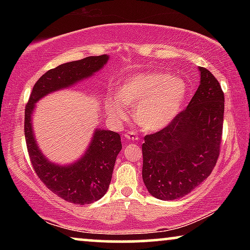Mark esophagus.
<instances>
[{"instance_id":"1","label":"esophagus","mask_w":250,"mask_h":250,"mask_svg":"<svg viewBox=\"0 0 250 250\" xmlns=\"http://www.w3.org/2000/svg\"><path fill=\"white\" fill-rule=\"evenodd\" d=\"M124 138L126 140H133V141L135 140V141H136V140H139V135H138V133L134 132V131H129L127 133H125Z\"/></svg>"}]
</instances>
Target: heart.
I'll use <instances>...</instances> for the list:
<instances>
[{
	"label": "heart",
	"instance_id": "heart-1",
	"mask_svg": "<svg viewBox=\"0 0 250 250\" xmlns=\"http://www.w3.org/2000/svg\"><path fill=\"white\" fill-rule=\"evenodd\" d=\"M186 82L167 73H142L127 78L118 90V97L105 101L108 114L116 121L126 118L123 104H136L135 121L146 131H159L169 124L186 101Z\"/></svg>",
	"mask_w": 250,
	"mask_h": 250
}]
</instances>
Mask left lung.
I'll use <instances>...</instances> for the list:
<instances>
[{"label": "left lung", "instance_id": "1", "mask_svg": "<svg viewBox=\"0 0 250 250\" xmlns=\"http://www.w3.org/2000/svg\"><path fill=\"white\" fill-rule=\"evenodd\" d=\"M199 71L200 85L188 107L166 127L145 136L142 179L160 200L190 193L210 175L220 156L224 93L209 70Z\"/></svg>", "mask_w": 250, "mask_h": 250}]
</instances>
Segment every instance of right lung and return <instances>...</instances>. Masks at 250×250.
Listing matches in <instances>:
<instances>
[{
  "label": "right lung",
  "instance_id": "add662e5",
  "mask_svg": "<svg viewBox=\"0 0 250 250\" xmlns=\"http://www.w3.org/2000/svg\"><path fill=\"white\" fill-rule=\"evenodd\" d=\"M108 59L107 54L87 57L46 71L34 85L25 109V139L34 170L47 189L76 205L92 204L107 192L116 158L122 150L121 135L107 129H95L84 156L70 165L59 166L49 162L37 146L32 127V112L40 99L92 76Z\"/></svg>",
  "mask_w": 250,
  "mask_h": 250
}]
</instances>
